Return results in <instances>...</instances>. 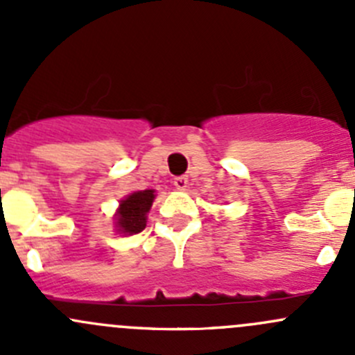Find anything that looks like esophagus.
<instances>
[{"label": "esophagus", "instance_id": "esophagus-1", "mask_svg": "<svg viewBox=\"0 0 355 355\" xmlns=\"http://www.w3.org/2000/svg\"><path fill=\"white\" fill-rule=\"evenodd\" d=\"M173 185L177 189H180V191H184V189L189 185V178L185 177V175H180V177H175L173 178Z\"/></svg>", "mask_w": 355, "mask_h": 355}]
</instances>
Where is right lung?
Instances as JSON below:
<instances>
[{"label":"right lung","mask_w":355,"mask_h":355,"mask_svg":"<svg viewBox=\"0 0 355 355\" xmlns=\"http://www.w3.org/2000/svg\"><path fill=\"white\" fill-rule=\"evenodd\" d=\"M155 191H137L120 202L116 213L118 232L134 235L141 234L146 228V214L151 209Z\"/></svg>","instance_id":"right-lung-1"}]
</instances>
